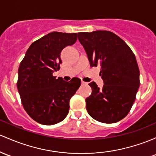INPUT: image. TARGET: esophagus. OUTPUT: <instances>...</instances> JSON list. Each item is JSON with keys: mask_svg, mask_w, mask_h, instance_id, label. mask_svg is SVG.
<instances>
[{"mask_svg": "<svg viewBox=\"0 0 156 156\" xmlns=\"http://www.w3.org/2000/svg\"><path fill=\"white\" fill-rule=\"evenodd\" d=\"M81 84L82 85H86V84H87V83H86V82H84L83 81H81Z\"/></svg>", "mask_w": 156, "mask_h": 156, "instance_id": "1", "label": "esophagus"}]
</instances>
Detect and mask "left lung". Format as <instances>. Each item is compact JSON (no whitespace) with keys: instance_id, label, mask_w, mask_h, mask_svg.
<instances>
[{"instance_id":"1","label":"left lung","mask_w":156,"mask_h":156,"mask_svg":"<svg viewBox=\"0 0 156 156\" xmlns=\"http://www.w3.org/2000/svg\"><path fill=\"white\" fill-rule=\"evenodd\" d=\"M78 37L91 66H101L103 88L89 83L92 94L86 98L87 110L95 120L115 123L129 113L140 85L136 56L121 37L109 31L79 32Z\"/></svg>"}]
</instances>
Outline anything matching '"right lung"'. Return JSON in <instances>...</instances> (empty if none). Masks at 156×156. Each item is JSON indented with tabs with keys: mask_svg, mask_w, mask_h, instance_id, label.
I'll use <instances>...</instances> for the list:
<instances>
[{
	"mask_svg": "<svg viewBox=\"0 0 156 156\" xmlns=\"http://www.w3.org/2000/svg\"><path fill=\"white\" fill-rule=\"evenodd\" d=\"M77 33L52 32L32 43L18 69L17 83L22 104L32 119L44 125L61 122L67 115L69 100L81 80L69 82L53 76L62 63L61 52L74 44Z\"/></svg>",
	"mask_w": 156,
	"mask_h": 156,
	"instance_id": "obj_1",
	"label": "right lung"
}]
</instances>
